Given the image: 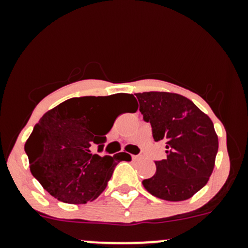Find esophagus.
<instances>
[{"label": "esophagus", "mask_w": 248, "mask_h": 248, "mask_svg": "<svg viewBox=\"0 0 248 248\" xmlns=\"http://www.w3.org/2000/svg\"><path fill=\"white\" fill-rule=\"evenodd\" d=\"M139 157H140V156H139V155H132L133 160H139Z\"/></svg>", "instance_id": "esophagus-1"}]
</instances>
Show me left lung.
I'll return each instance as SVG.
<instances>
[{
    "label": "left lung",
    "mask_w": 248,
    "mask_h": 248,
    "mask_svg": "<svg viewBox=\"0 0 248 248\" xmlns=\"http://www.w3.org/2000/svg\"><path fill=\"white\" fill-rule=\"evenodd\" d=\"M143 120L156 142H166L167 158L155 161L156 172L142 182L155 197L186 201L209 181L218 153L211 119L191 100L167 92L136 93Z\"/></svg>",
    "instance_id": "left-lung-1"
}]
</instances>
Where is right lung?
Returning <instances> with one entry per match:
<instances>
[{
  "label": "right lung",
  "instance_id": "right-lung-1",
  "mask_svg": "<svg viewBox=\"0 0 248 248\" xmlns=\"http://www.w3.org/2000/svg\"><path fill=\"white\" fill-rule=\"evenodd\" d=\"M110 96V95H109ZM108 96V98H109ZM130 112L138 110L133 94L120 93ZM107 96L72 98L52 108L39 119L25 142L30 170L51 196L69 204H85L106 189L116 164L130 161L129 154L100 156L106 134L114 121L101 122Z\"/></svg>",
  "mask_w": 248,
  "mask_h": 248
}]
</instances>
